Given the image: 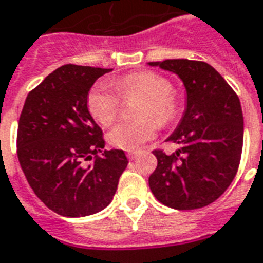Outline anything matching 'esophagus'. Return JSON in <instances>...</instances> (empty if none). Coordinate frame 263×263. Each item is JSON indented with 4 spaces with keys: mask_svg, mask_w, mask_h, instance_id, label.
<instances>
[{
    "mask_svg": "<svg viewBox=\"0 0 263 263\" xmlns=\"http://www.w3.org/2000/svg\"><path fill=\"white\" fill-rule=\"evenodd\" d=\"M137 157H139L137 153H127V158H129L130 161H133V159H136Z\"/></svg>",
    "mask_w": 263,
    "mask_h": 263,
    "instance_id": "obj_1",
    "label": "esophagus"
}]
</instances>
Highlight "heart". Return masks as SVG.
I'll use <instances>...</instances> for the list:
<instances>
[{"mask_svg":"<svg viewBox=\"0 0 263 263\" xmlns=\"http://www.w3.org/2000/svg\"><path fill=\"white\" fill-rule=\"evenodd\" d=\"M123 100L141 98L137 116L139 122H120L108 134L109 143L126 151H136L157 133V124H167L179 112V98L169 88V82L154 72L130 73L114 82ZM117 94V95H118ZM113 88L101 82L92 87L87 96V108L94 119L102 126H109L120 109V98ZM145 117L154 119L145 120Z\"/></svg>","mask_w":263,"mask_h":263,"instance_id":"b5f03b06","label":"heart"}]
</instances>
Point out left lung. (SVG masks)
<instances>
[{
	"instance_id": "1",
	"label": "left lung",
	"mask_w": 263,
	"mask_h": 263,
	"mask_svg": "<svg viewBox=\"0 0 263 263\" xmlns=\"http://www.w3.org/2000/svg\"><path fill=\"white\" fill-rule=\"evenodd\" d=\"M176 73L187 104L166 141L173 154L155 149L157 169L148 179L155 198L169 208L189 211L212 204L228 190L240 165L244 119L240 100L211 65L190 59L148 62Z\"/></svg>"
}]
</instances>
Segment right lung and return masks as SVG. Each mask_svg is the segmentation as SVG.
<instances>
[{"label":"right lung","mask_w":263,"mask_h":263,"mask_svg":"<svg viewBox=\"0 0 263 263\" xmlns=\"http://www.w3.org/2000/svg\"><path fill=\"white\" fill-rule=\"evenodd\" d=\"M110 70L64 65L27 94L22 109L16 140L22 171L45 206L62 216L106 208L129 163L122 149L102 151V130L87 108L92 84Z\"/></svg>","instance_id":"add662e5"}]
</instances>
